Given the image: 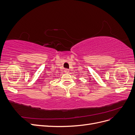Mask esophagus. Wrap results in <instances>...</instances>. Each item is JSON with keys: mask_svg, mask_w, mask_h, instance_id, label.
<instances>
[{"mask_svg": "<svg viewBox=\"0 0 135 135\" xmlns=\"http://www.w3.org/2000/svg\"><path fill=\"white\" fill-rule=\"evenodd\" d=\"M64 72L65 73H69V70L68 69H65V70H64Z\"/></svg>", "mask_w": 135, "mask_h": 135, "instance_id": "esophagus-1", "label": "esophagus"}]
</instances>
